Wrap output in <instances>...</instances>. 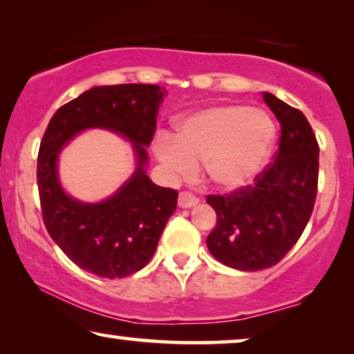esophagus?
<instances>
[{"mask_svg": "<svg viewBox=\"0 0 354 354\" xmlns=\"http://www.w3.org/2000/svg\"><path fill=\"white\" fill-rule=\"evenodd\" d=\"M198 203V198L193 196L190 192H180L178 193V206L180 207H192Z\"/></svg>", "mask_w": 354, "mask_h": 354, "instance_id": "esophagus-1", "label": "esophagus"}]
</instances>
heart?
<instances>
[{"mask_svg":"<svg viewBox=\"0 0 354 354\" xmlns=\"http://www.w3.org/2000/svg\"><path fill=\"white\" fill-rule=\"evenodd\" d=\"M275 127L264 111L221 104L180 120L174 137L154 142V153L174 176H190L206 164L207 176L222 188L250 183L268 161Z\"/></svg>","mask_w":354,"mask_h":354,"instance_id":"heart-1","label":"heart"}]
</instances>
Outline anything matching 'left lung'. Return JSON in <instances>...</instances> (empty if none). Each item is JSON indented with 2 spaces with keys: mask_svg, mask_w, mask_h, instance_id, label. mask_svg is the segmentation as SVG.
<instances>
[{
  "mask_svg": "<svg viewBox=\"0 0 354 354\" xmlns=\"http://www.w3.org/2000/svg\"><path fill=\"white\" fill-rule=\"evenodd\" d=\"M263 98L280 122L275 159L251 185L206 196L217 214L206 240L211 254L251 272L272 268L297 243L313 214L319 177V143L308 119L274 95Z\"/></svg>",
  "mask_w": 354,
  "mask_h": 354,
  "instance_id": "8db88e82",
  "label": "left lung"
}]
</instances>
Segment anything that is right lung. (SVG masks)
Here are the masks:
<instances>
[{"label": "right lung", "instance_id": "obj_1", "mask_svg": "<svg viewBox=\"0 0 354 354\" xmlns=\"http://www.w3.org/2000/svg\"><path fill=\"white\" fill-rule=\"evenodd\" d=\"M166 88L148 84L95 86L61 106L43 135L37 183L43 222L72 263L104 279H122L145 268L177 207V190L149 180L147 149L156 130V113ZM100 127L134 142L139 167L108 201L86 205L59 185L55 159L60 148L84 128Z\"/></svg>", "mask_w": 354, "mask_h": 354}]
</instances>
